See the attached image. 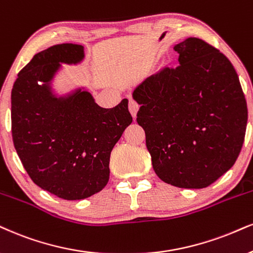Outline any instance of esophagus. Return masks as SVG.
Here are the masks:
<instances>
[{
    "instance_id": "obj_1",
    "label": "esophagus",
    "mask_w": 253,
    "mask_h": 253,
    "mask_svg": "<svg viewBox=\"0 0 253 253\" xmlns=\"http://www.w3.org/2000/svg\"><path fill=\"white\" fill-rule=\"evenodd\" d=\"M138 109H139L138 103H137L136 101H133V99H130V102H129V110H130V112H131V115H132L133 118L136 117Z\"/></svg>"
}]
</instances>
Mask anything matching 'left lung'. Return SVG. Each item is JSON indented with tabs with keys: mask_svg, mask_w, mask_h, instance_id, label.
<instances>
[{
	"mask_svg": "<svg viewBox=\"0 0 253 253\" xmlns=\"http://www.w3.org/2000/svg\"><path fill=\"white\" fill-rule=\"evenodd\" d=\"M173 49L178 67L163 68L133 90L141 105L137 123L145 131L156 174L177 188L203 189L238 158L248 107L225 55L196 37Z\"/></svg>",
	"mask_w": 253,
	"mask_h": 253,
	"instance_id": "obj_1",
	"label": "left lung"
}]
</instances>
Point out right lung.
<instances>
[{"mask_svg": "<svg viewBox=\"0 0 253 253\" xmlns=\"http://www.w3.org/2000/svg\"><path fill=\"white\" fill-rule=\"evenodd\" d=\"M83 58V45H52L34 56L11 90V135L24 169L41 189L67 201L107 185L111 150L132 122L126 98L104 109L81 88L61 97L52 93L61 63Z\"/></svg>", "mask_w": 253, "mask_h": 253, "instance_id": "obj_1", "label": "right lung"}]
</instances>
